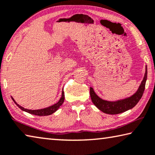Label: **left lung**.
Here are the masks:
<instances>
[{
    "instance_id": "1",
    "label": "left lung",
    "mask_w": 155,
    "mask_h": 155,
    "mask_svg": "<svg viewBox=\"0 0 155 155\" xmlns=\"http://www.w3.org/2000/svg\"><path fill=\"white\" fill-rule=\"evenodd\" d=\"M147 66H146V73H145L143 80H142L137 92L132 96L120 100V101L111 102L102 100L97 96L94 91V89L90 87V96H91L93 103L102 112L108 114H120L132 109L139 102L143 94L147 80Z\"/></svg>"
}]
</instances>
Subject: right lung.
I'll return each instance as SVG.
<instances>
[{"label": "right lung", "instance_id": "obj_1", "mask_svg": "<svg viewBox=\"0 0 155 155\" xmlns=\"http://www.w3.org/2000/svg\"><path fill=\"white\" fill-rule=\"evenodd\" d=\"M12 98L13 101L14 102V103H15L16 105H17L18 107H19L21 109V110L24 111H25V112H28V113L31 114H34V115H36V116H44L51 115V114H53L54 112H55V111L59 108V107H60L61 104H63V102L64 101V93L62 91V93H61V98L59 99V101L58 102H57V103L54 104L53 105L50 106V107H46V108H44V109H36V110H31V109H25L24 107H23L20 106L19 104H18L17 103H16L12 97Z\"/></svg>", "mask_w": 155, "mask_h": 155}]
</instances>
